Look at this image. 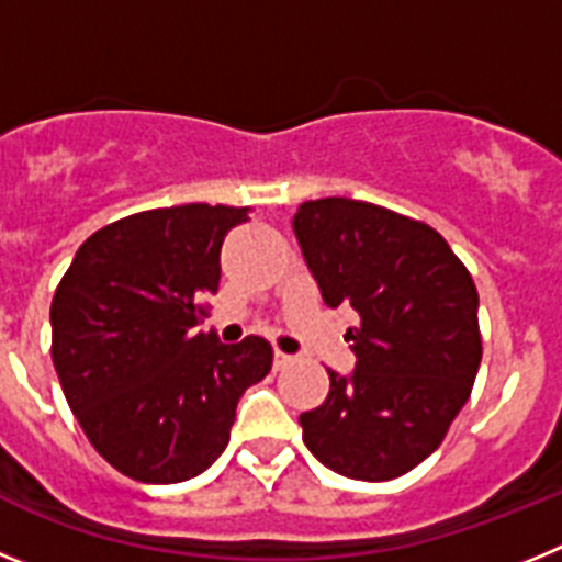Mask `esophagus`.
<instances>
[{
  "label": "esophagus",
  "instance_id": "esophagus-1",
  "mask_svg": "<svg viewBox=\"0 0 562 562\" xmlns=\"http://www.w3.org/2000/svg\"><path fill=\"white\" fill-rule=\"evenodd\" d=\"M292 360H295V357H290V355H284V351L276 349V355H272V369L284 371L286 366H292Z\"/></svg>",
  "mask_w": 562,
  "mask_h": 562
}]
</instances>
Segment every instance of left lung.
I'll return each instance as SVG.
<instances>
[{"label":"left lung","instance_id":"obj_1","mask_svg":"<svg viewBox=\"0 0 562 562\" xmlns=\"http://www.w3.org/2000/svg\"><path fill=\"white\" fill-rule=\"evenodd\" d=\"M324 301L351 306V376L301 414L304 445L355 481L411 473L439 448L481 366L479 292L439 231L371 202L326 196L295 213Z\"/></svg>","mask_w":562,"mask_h":562}]
</instances>
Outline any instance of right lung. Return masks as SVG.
<instances>
[{
	"mask_svg": "<svg viewBox=\"0 0 562 562\" xmlns=\"http://www.w3.org/2000/svg\"><path fill=\"white\" fill-rule=\"evenodd\" d=\"M252 207L132 213L78 247L58 281L53 366L89 445L143 484L200 475L231 441L238 396L272 369L265 337L220 342L193 326L220 290L227 231Z\"/></svg>",
	"mask_w": 562,
	"mask_h": 562,
	"instance_id": "add662e5",
	"label": "right lung"
}]
</instances>
